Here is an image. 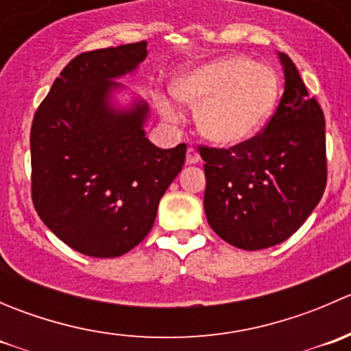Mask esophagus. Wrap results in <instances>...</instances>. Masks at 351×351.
<instances>
[{"label":"esophagus","instance_id":"34e87169","mask_svg":"<svg viewBox=\"0 0 351 351\" xmlns=\"http://www.w3.org/2000/svg\"><path fill=\"white\" fill-rule=\"evenodd\" d=\"M198 161H200L198 151L193 149V147H189V151H186V162H189V165H197Z\"/></svg>","mask_w":351,"mask_h":351}]
</instances>
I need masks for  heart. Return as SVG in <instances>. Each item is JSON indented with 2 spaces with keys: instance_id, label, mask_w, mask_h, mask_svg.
<instances>
[{
  "instance_id": "1",
  "label": "heart",
  "mask_w": 351,
  "mask_h": 351,
  "mask_svg": "<svg viewBox=\"0 0 351 351\" xmlns=\"http://www.w3.org/2000/svg\"><path fill=\"white\" fill-rule=\"evenodd\" d=\"M280 80L274 67L247 58L229 56L186 71L176 80L173 93L197 108V127L217 146H238L265 125L277 104ZM165 119L175 110L161 105Z\"/></svg>"
}]
</instances>
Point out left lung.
Instances as JSON below:
<instances>
[{
    "instance_id": "left-lung-1",
    "label": "left lung",
    "mask_w": 351,
    "mask_h": 351,
    "mask_svg": "<svg viewBox=\"0 0 351 351\" xmlns=\"http://www.w3.org/2000/svg\"><path fill=\"white\" fill-rule=\"evenodd\" d=\"M285 90L261 132L229 149L200 146L204 207L219 238L246 251L285 241L326 189L324 113L299 71L280 52Z\"/></svg>"
}]
</instances>
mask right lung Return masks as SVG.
<instances>
[{"instance_id":"right-lung-1","label":"right lung","mask_w":351,"mask_h":351,"mask_svg":"<svg viewBox=\"0 0 351 351\" xmlns=\"http://www.w3.org/2000/svg\"><path fill=\"white\" fill-rule=\"evenodd\" d=\"M146 40L83 52L61 71L30 130L32 202L61 241L115 258L153 229L161 197L185 165L186 144L156 147L147 104H110L112 81L146 59Z\"/></svg>"}]
</instances>
